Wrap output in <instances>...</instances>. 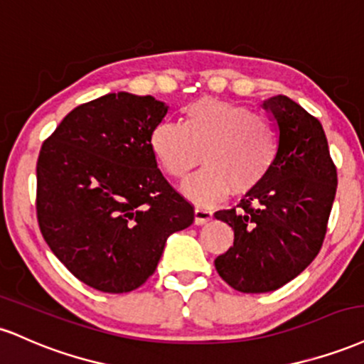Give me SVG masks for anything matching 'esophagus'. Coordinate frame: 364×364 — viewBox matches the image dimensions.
<instances>
[{
  "instance_id": "34e87169",
  "label": "esophagus",
  "mask_w": 364,
  "mask_h": 364,
  "mask_svg": "<svg viewBox=\"0 0 364 364\" xmlns=\"http://www.w3.org/2000/svg\"><path fill=\"white\" fill-rule=\"evenodd\" d=\"M213 220V211L206 208H196L194 209V223L196 225H206L208 221Z\"/></svg>"
}]
</instances>
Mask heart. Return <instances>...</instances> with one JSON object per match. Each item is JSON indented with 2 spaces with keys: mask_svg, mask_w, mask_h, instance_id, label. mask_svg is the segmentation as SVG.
Listing matches in <instances>:
<instances>
[{
  "mask_svg": "<svg viewBox=\"0 0 364 364\" xmlns=\"http://www.w3.org/2000/svg\"><path fill=\"white\" fill-rule=\"evenodd\" d=\"M149 148L173 178L187 177L204 151L206 168L183 182L182 192L192 203L211 206L230 192L247 196L266 182L279 155V134L249 107L203 97L183 109L182 122H158Z\"/></svg>",
  "mask_w": 364,
  "mask_h": 364,
  "instance_id": "obj_1",
  "label": "heart"
}]
</instances>
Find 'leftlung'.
Returning a JSON list of instances; mask_svg holds the SVG:
<instances>
[{
	"label": "left lung",
	"instance_id": "obj_1",
	"mask_svg": "<svg viewBox=\"0 0 364 364\" xmlns=\"http://www.w3.org/2000/svg\"><path fill=\"white\" fill-rule=\"evenodd\" d=\"M279 127V155L266 182L237 208L216 211L235 232L215 267L242 293L274 291L317 257L337 189L322 124L284 95L264 100Z\"/></svg>",
	"mask_w": 364,
	"mask_h": 364
}]
</instances>
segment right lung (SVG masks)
Returning <instances> with one entry per match:
<instances>
[{
  "mask_svg": "<svg viewBox=\"0 0 364 364\" xmlns=\"http://www.w3.org/2000/svg\"><path fill=\"white\" fill-rule=\"evenodd\" d=\"M166 110L151 95L107 93L73 109L38 153L42 237L73 276L98 291L146 283L166 238L194 221L192 204L166 182L149 148Z\"/></svg>",
  "mask_w": 364,
  "mask_h": 364,
  "instance_id": "right-lung-1",
  "label": "right lung"
}]
</instances>
